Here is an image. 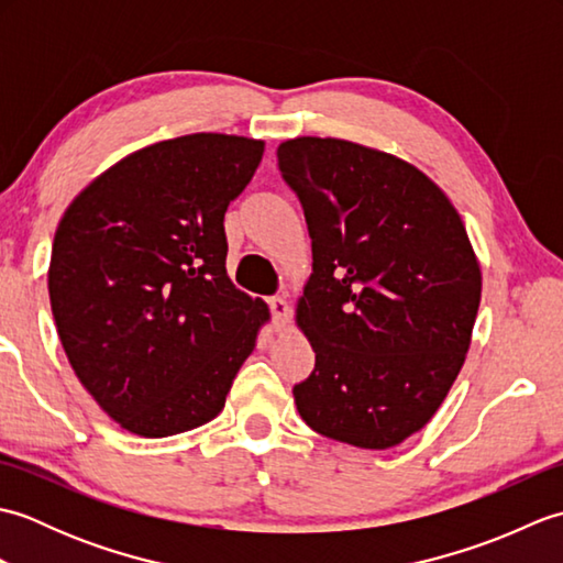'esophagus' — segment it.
<instances>
[{"instance_id": "obj_1", "label": "esophagus", "mask_w": 563, "mask_h": 563, "mask_svg": "<svg viewBox=\"0 0 563 563\" xmlns=\"http://www.w3.org/2000/svg\"><path fill=\"white\" fill-rule=\"evenodd\" d=\"M268 307H271V317H273L275 329H283L285 324H288V321H290V305H288V300H285V297H280V295L271 297Z\"/></svg>"}]
</instances>
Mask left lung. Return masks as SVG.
I'll return each instance as SVG.
<instances>
[{"label":"left lung","mask_w":563,"mask_h":563,"mask_svg":"<svg viewBox=\"0 0 563 563\" xmlns=\"http://www.w3.org/2000/svg\"><path fill=\"white\" fill-rule=\"evenodd\" d=\"M278 169L314 258L297 324L317 363L292 387L297 411L331 440L399 445L433 418L470 351L482 300L470 236L445 194L391 154L295 137Z\"/></svg>","instance_id":"left-lung-1"}]
</instances>
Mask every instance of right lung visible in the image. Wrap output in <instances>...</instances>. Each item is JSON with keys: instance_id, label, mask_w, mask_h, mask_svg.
<instances>
[{"instance_id": "add662e5", "label": "right lung", "mask_w": 563, "mask_h": 563, "mask_svg": "<svg viewBox=\"0 0 563 563\" xmlns=\"http://www.w3.org/2000/svg\"><path fill=\"white\" fill-rule=\"evenodd\" d=\"M261 157V140H164L93 178L57 224V336L84 389L130 433L212 421L254 351L268 307L227 275L224 212Z\"/></svg>"}]
</instances>
